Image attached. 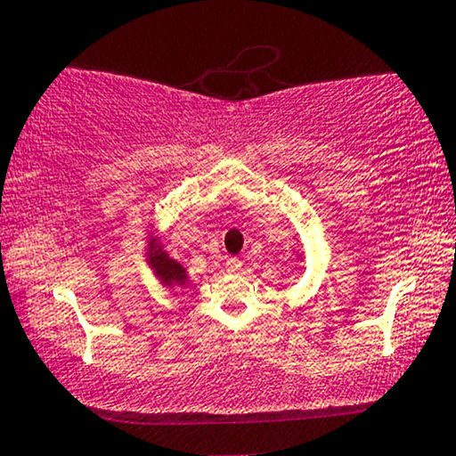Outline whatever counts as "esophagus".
<instances>
[{
    "label": "esophagus",
    "instance_id": "esophagus-1",
    "mask_svg": "<svg viewBox=\"0 0 456 456\" xmlns=\"http://www.w3.org/2000/svg\"><path fill=\"white\" fill-rule=\"evenodd\" d=\"M241 260H237V258H229L227 262H225V268H227V273H240L241 271Z\"/></svg>",
    "mask_w": 456,
    "mask_h": 456
}]
</instances>
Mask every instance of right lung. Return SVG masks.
<instances>
[{"label": "right lung", "mask_w": 456, "mask_h": 456, "mask_svg": "<svg viewBox=\"0 0 456 456\" xmlns=\"http://www.w3.org/2000/svg\"><path fill=\"white\" fill-rule=\"evenodd\" d=\"M146 262H149L151 271L155 273V277L161 281L165 287H183L190 283L188 271L183 265H179L177 260H173L169 254L163 249V243L159 241V237L151 235L146 240Z\"/></svg>", "instance_id": "obj_1"}]
</instances>
